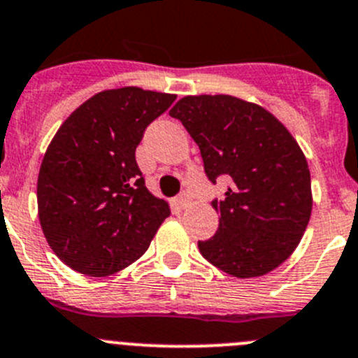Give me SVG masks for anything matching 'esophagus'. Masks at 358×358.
I'll return each instance as SVG.
<instances>
[{"label":"esophagus","mask_w":358,"mask_h":358,"mask_svg":"<svg viewBox=\"0 0 358 358\" xmlns=\"http://www.w3.org/2000/svg\"><path fill=\"white\" fill-rule=\"evenodd\" d=\"M175 204H176V208H180V210H185L187 204H189V196H187L185 192L180 194V196L175 199Z\"/></svg>","instance_id":"esophagus-1"}]
</instances>
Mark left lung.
Returning <instances> with one entry per match:
<instances>
[{
	"label": "left lung",
	"instance_id": "left-lung-1",
	"mask_svg": "<svg viewBox=\"0 0 358 358\" xmlns=\"http://www.w3.org/2000/svg\"><path fill=\"white\" fill-rule=\"evenodd\" d=\"M169 115L197 143L208 178L231 182L211 203L220 222L213 238L197 243L201 255L236 278L275 271L297 248L313 208L296 138L271 112L229 94L185 96Z\"/></svg>",
	"mask_w": 358,
	"mask_h": 358
}]
</instances>
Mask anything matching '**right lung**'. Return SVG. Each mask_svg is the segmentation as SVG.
<instances>
[{
	"instance_id": "right-lung-1",
	"label": "right lung",
	"mask_w": 358,
	"mask_h": 358,
	"mask_svg": "<svg viewBox=\"0 0 358 358\" xmlns=\"http://www.w3.org/2000/svg\"><path fill=\"white\" fill-rule=\"evenodd\" d=\"M175 94L120 87L62 122L38 173V218L55 255L87 276L122 271L147 252L169 204L145 187L136 147Z\"/></svg>"
}]
</instances>
